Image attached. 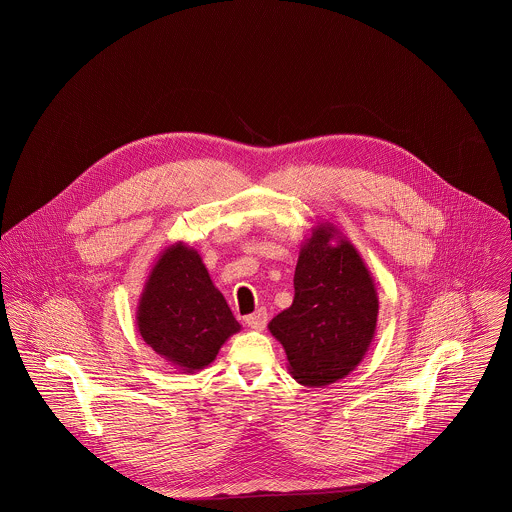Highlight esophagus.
<instances>
[{
  "label": "esophagus",
  "instance_id": "obj_1",
  "mask_svg": "<svg viewBox=\"0 0 512 512\" xmlns=\"http://www.w3.org/2000/svg\"><path fill=\"white\" fill-rule=\"evenodd\" d=\"M246 325L250 327V329H256V331H262L264 327H266V323H268V313H266V309H258V311H254L252 315H246Z\"/></svg>",
  "mask_w": 512,
  "mask_h": 512
}]
</instances>
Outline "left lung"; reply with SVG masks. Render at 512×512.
Returning a JSON list of instances; mask_svg holds the SVG:
<instances>
[{"mask_svg": "<svg viewBox=\"0 0 512 512\" xmlns=\"http://www.w3.org/2000/svg\"><path fill=\"white\" fill-rule=\"evenodd\" d=\"M293 288L292 305L268 329L284 345L299 384L337 382L363 361L374 337L378 297L372 276L357 248L325 222L299 250Z\"/></svg>", "mask_w": 512, "mask_h": 512, "instance_id": "left-lung-1", "label": "left lung"}]
</instances>
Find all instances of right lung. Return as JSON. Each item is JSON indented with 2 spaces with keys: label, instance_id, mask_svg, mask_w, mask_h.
Segmentation results:
<instances>
[{
  "label": "right lung",
  "instance_id": "1",
  "mask_svg": "<svg viewBox=\"0 0 512 512\" xmlns=\"http://www.w3.org/2000/svg\"><path fill=\"white\" fill-rule=\"evenodd\" d=\"M138 329L169 365L195 372L211 365L224 341L240 331L197 250L169 246L147 276Z\"/></svg>",
  "mask_w": 512,
  "mask_h": 512
}]
</instances>
